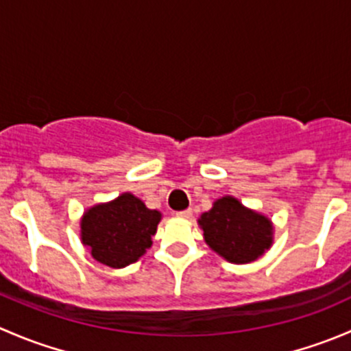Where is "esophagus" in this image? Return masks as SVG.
Returning a JSON list of instances; mask_svg holds the SVG:
<instances>
[{
	"mask_svg": "<svg viewBox=\"0 0 351 351\" xmlns=\"http://www.w3.org/2000/svg\"><path fill=\"white\" fill-rule=\"evenodd\" d=\"M178 217H182V219H192L193 217V210L192 208H186V210H182V212H178Z\"/></svg>",
	"mask_w": 351,
	"mask_h": 351,
	"instance_id": "esophagus-1",
	"label": "esophagus"
}]
</instances>
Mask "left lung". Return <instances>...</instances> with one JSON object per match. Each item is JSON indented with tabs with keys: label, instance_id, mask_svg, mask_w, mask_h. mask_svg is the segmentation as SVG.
Returning a JSON list of instances; mask_svg holds the SVG:
<instances>
[{
	"label": "left lung",
	"instance_id": "left-lung-1",
	"mask_svg": "<svg viewBox=\"0 0 351 351\" xmlns=\"http://www.w3.org/2000/svg\"><path fill=\"white\" fill-rule=\"evenodd\" d=\"M204 239L229 263H253L274 244V222L246 207L236 197L224 195L198 217Z\"/></svg>",
	"mask_w": 351,
	"mask_h": 351
}]
</instances>
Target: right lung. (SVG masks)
Instances as JSON below:
<instances>
[{"label":"right lung","instance_id":"obj_1","mask_svg":"<svg viewBox=\"0 0 351 351\" xmlns=\"http://www.w3.org/2000/svg\"><path fill=\"white\" fill-rule=\"evenodd\" d=\"M161 212L147 208L132 193L86 208L80 221V236L91 256L110 268H123L139 260L151 246Z\"/></svg>","mask_w":351,"mask_h":351}]
</instances>
